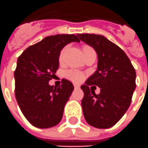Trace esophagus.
Instances as JSON below:
<instances>
[{
  "mask_svg": "<svg viewBox=\"0 0 148 148\" xmlns=\"http://www.w3.org/2000/svg\"><path fill=\"white\" fill-rule=\"evenodd\" d=\"M74 87H75V88H80V84H74Z\"/></svg>",
  "mask_w": 148,
  "mask_h": 148,
  "instance_id": "1",
  "label": "esophagus"
}]
</instances>
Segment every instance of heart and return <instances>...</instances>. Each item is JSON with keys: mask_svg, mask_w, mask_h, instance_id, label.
<instances>
[{"mask_svg": "<svg viewBox=\"0 0 148 148\" xmlns=\"http://www.w3.org/2000/svg\"><path fill=\"white\" fill-rule=\"evenodd\" d=\"M68 49V47H64V48L61 50L60 53V56H59V61L60 62H63L64 59V56H65V53L66 51ZM95 52L94 50L89 47H85L84 48V56L87 55L88 53ZM66 76L68 77L69 80H72L74 82H80L81 80L84 79V75L81 73V72L76 71V70H69L68 72H66Z\"/></svg>", "mask_w": 148, "mask_h": 148, "instance_id": "1", "label": "heart"}]
</instances>
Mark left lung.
Here are the masks:
<instances>
[{
	"instance_id": "8db88e82",
	"label": "left lung",
	"mask_w": 148,
	"mask_h": 148,
	"mask_svg": "<svg viewBox=\"0 0 148 148\" xmlns=\"http://www.w3.org/2000/svg\"><path fill=\"white\" fill-rule=\"evenodd\" d=\"M81 41L97 54V68L81 85L84 119L90 126L106 129L114 126L130 106L136 84V73L126 53L106 38L93 34H78ZM101 88L97 95L89 85Z\"/></svg>"
}]
</instances>
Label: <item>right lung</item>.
Masks as SVG:
<instances>
[{
    "mask_svg": "<svg viewBox=\"0 0 148 148\" xmlns=\"http://www.w3.org/2000/svg\"><path fill=\"white\" fill-rule=\"evenodd\" d=\"M80 40L74 34H56L26 48L18 57L14 72L15 97L23 115L38 128L56 126L62 119L65 104L74 89L71 81L63 79L62 84H49L59 68L62 49Z\"/></svg>",
    "mask_w": 148,
    "mask_h": 148,
    "instance_id": "obj_1",
    "label": "right lung"
}]
</instances>
